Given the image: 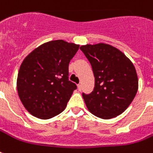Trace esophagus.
Listing matches in <instances>:
<instances>
[{"label": "esophagus", "mask_w": 153, "mask_h": 153, "mask_svg": "<svg viewBox=\"0 0 153 153\" xmlns=\"http://www.w3.org/2000/svg\"><path fill=\"white\" fill-rule=\"evenodd\" d=\"M78 89H79V91H82V85H81V84H79V85H78Z\"/></svg>", "instance_id": "obj_1"}]
</instances>
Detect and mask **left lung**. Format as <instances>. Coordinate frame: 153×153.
Segmentation results:
<instances>
[{"mask_svg": "<svg viewBox=\"0 0 153 153\" xmlns=\"http://www.w3.org/2000/svg\"><path fill=\"white\" fill-rule=\"evenodd\" d=\"M80 49L91 62L94 75L93 91L88 94L82 93L86 106L100 118L118 116L137 92L135 67L121 51L108 44H86Z\"/></svg>", "mask_w": 153, "mask_h": 153, "instance_id": "1", "label": "left lung"}]
</instances>
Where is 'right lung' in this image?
I'll return each mask as SVG.
<instances>
[{
    "instance_id": "right-lung-1",
    "label": "right lung",
    "mask_w": 153,
    "mask_h": 153,
    "mask_svg": "<svg viewBox=\"0 0 153 153\" xmlns=\"http://www.w3.org/2000/svg\"><path fill=\"white\" fill-rule=\"evenodd\" d=\"M79 48L62 39L42 44L23 61L17 91L25 109L36 117L49 119L65 109L76 84L69 80V63Z\"/></svg>"
}]
</instances>
